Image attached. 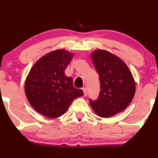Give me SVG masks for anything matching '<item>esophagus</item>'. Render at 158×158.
Segmentation results:
<instances>
[{
	"label": "esophagus",
	"mask_w": 158,
	"mask_h": 158,
	"mask_svg": "<svg viewBox=\"0 0 158 158\" xmlns=\"http://www.w3.org/2000/svg\"><path fill=\"white\" fill-rule=\"evenodd\" d=\"M82 91H83V93H84V96H86L87 95V89L85 87L82 88Z\"/></svg>",
	"instance_id": "esophagus-1"
}]
</instances>
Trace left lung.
Instances as JSON below:
<instances>
[{"mask_svg":"<svg viewBox=\"0 0 158 158\" xmlns=\"http://www.w3.org/2000/svg\"><path fill=\"white\" fill-rule=\"evenodd\" d=\"M92 63L99 75L100 93L91 107L98 116L109 118L124 111L131 102L135 82L127 65L109 51L97 49L92 53Z\"/></svg>","mask_w":158,"mask_h":158,"instance_id":"8db88e82","label":"left lung"}]
</instances>
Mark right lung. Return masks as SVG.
Masks as SVG:
<instances>
[{
  "label": "right lung",
  "mask_w": 158,
  "mask_h": 158,
  "mask_svg": "<svg viewBox=\"0 0 158 158\" xmlns=\"http://www.w3.org/2000/svg\"><path fill=\"white\" fill-rule=\"evenodd\" d=\"M73 54L64 49L52 51L41 57L25 81V94L32 107L43 115L56 118L63 115L75 98L83 95L73 86L64 71Z\"/></svg>",
  "instance_id": "1"
}]
</instances>
